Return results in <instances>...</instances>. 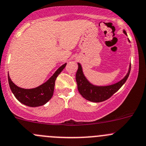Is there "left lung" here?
<instances>
[{"mask_svg":"<svg viewBox=\"0 0 146 146\" xmlns=\"http://www.w3.org/2000/svg\"><path fill=\"white\" fill-rule=\"evenodd\" d=\"M123 33L126 35V31H123ZM78 64L77 73L76 75V82L78 85V90L80 95L87 100L93 102H101L105 101L111 98L116 92L119 90L121 87L125 83L129 78L131 70V65L127 74L121 80L113 85L108 86H95L88 81L82 73L81 65Z\"/></svg>","mask_w":146,"mask_h":146,"instance_id":"obj_1","label":"left lung"}]
</instances>
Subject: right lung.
<instances>
[{"label":"right lung","mask_w":146,"mask_h":146,"mask_svg":"<svg viewBox=\"0 0 146 146\" xmlns=\"http://www.w3.org/2000/svg\"><path fill=\"white\" fill-rule=\"evenodd\" d=\"M66 64L58 68L54 74L44 84L32 89H24L15 85L8 74V82L13 95L19 102L29 107H39L45 104L53 96L57 76L66 67Z\"/></svg>","instance_id":"add662e5"}]
</instances>
